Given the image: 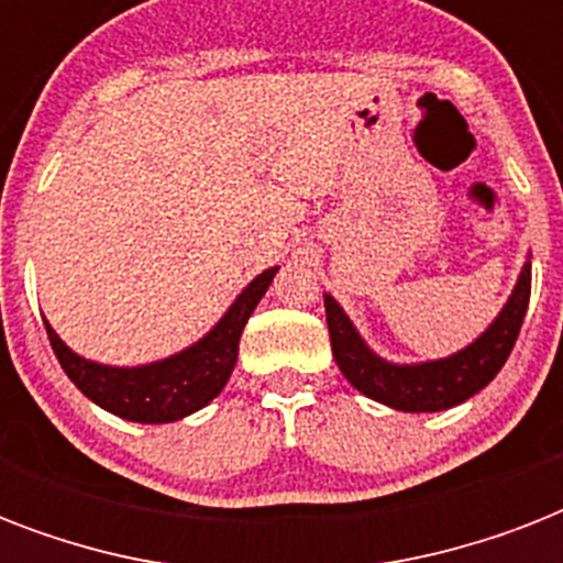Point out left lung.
<instances>
[{
  "label": "left lung",
  "mask_w": 563,
  "mask_h": 563,
  "mask_svg": "<svg viewBox=\"0 0 563 563\" xmlns=\"http://www.w3.org/2000/svg\"><path fill=\"white\" fill-rule=\"evenodd\" d=\"M529 295H532V265L526 263L520 280H517L506 309L499 312L497 321L485 330L464 351L446 356L438 362H423V365H391L379 360L362 342L351 318L335 303L330 295H324L327 327H330V344H333L335 365L347 376L353 388H360L365 397L376 402H385L400 411H441L453 409L499 374L506 360L515 351L517 335L523 327L526 309H529Z\"/></svg>",
  "instance_id": "left-lung-1"
}]
</instances>
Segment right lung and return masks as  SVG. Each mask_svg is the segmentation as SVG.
Returning <instances> with one entry per match:
<instances>
[{"instance_id":"1","label":"right lung","mask_w":563,"mask_h":563,"mask_svg":"<svg viewBox=\"0 0 563 563\" xmlns=\"http://www.w3.org/2000/svg\"><path fill=\"white\" fill-rule=\"evenodd\" d=\"M274 274L277 268H268L256 280L247 283V289L233 300V307L201 342L178 356L140 365V368H110V365L81 360L57 339L48 321L46 335L60 368L96 406L119 418L136 420V423H172L203 409L212 397H219L236 365L242 330L256 303L263 300L265 289L272 286Z\"/></svg>"}]
</instances>
